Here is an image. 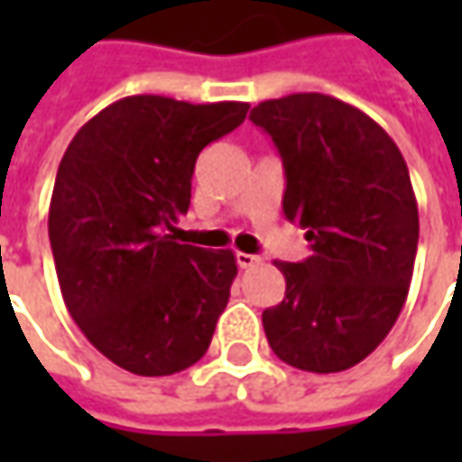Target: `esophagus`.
Segmentation results:
<instances>
[{
    "instance_id": "1",
    "label": "esophagus",
    "mask_w": 462,
    "mask_h": 462,
    "mask_svg": "<svg viewBox=\"0 0 462 462\" xmlns=\"http://www.w3.org/2000/svg\"><path fill=\"white\" fill-rule=\"evenodd\" d=\"M236 262H239V267H254V264H259L262 262V257H257V254H246V252H239L236 254Z\"/></svg>"
}]
</instances>
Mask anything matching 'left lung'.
<instances>
[{
	"label": "left lung",
	"mask_w": 462,
	"mask_h": 462,
	"mask_svg": "<svg viewBox=\"0 0 462 462\" xmlns=\"http://www.w3.org/2000/svg\"><path fill=\"white\" fill-rule=\"evenodd\" d=\"M249 120L285 169L282 213L310 257L275 262L285 298L262 313L282 363L339 373L388 337L409 295L419 210L399 146L363 110L300 92L259 102Z\"/></svg>",
	"instance_id": "obj_1"
}]
</instances>
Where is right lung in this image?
<instances>
[{
    "label": "right lung",
    "instance_id": "add662e5",
    "mask_svg": "<svg viewBox=\"0 0 462 462\" xmlns=\"http://www.w3.org/2000/svg\"><path fill=\"white\" fill-rule=\"evenodd\" d=\"M246 110L135 95L84 123L63 153L48 210L63 303L128 373L174 375L210 346L236 257L177 244L171 231L189 208L198 153Z\"/></svg>",
    "mask_w": 462,
    "mask_h": 462
}]
</instances>
